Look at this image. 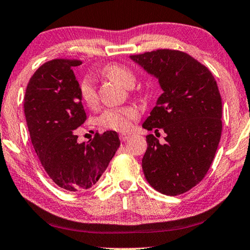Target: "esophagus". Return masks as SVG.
Returning a JSON list of instances; mask_svg holds the SVG:
<instances>
[{"instance_id": "34e87169", "label": "esophagus", "mask_w": 250, "mask_h": 250, "mask_svg": "<svg viewBox=\"0 0 250 250\" xmlns=\"http://www.w3.org/2000/svg\"><path fill=\"white\" fill-rule=\"evenodd\" d=\"M120 140L121 141H126L129 139V135H126V133H120Z\"/></svg>"}]
</instances>
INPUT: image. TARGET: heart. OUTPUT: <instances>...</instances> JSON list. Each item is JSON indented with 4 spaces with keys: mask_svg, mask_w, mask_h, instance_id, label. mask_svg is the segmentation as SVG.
Returning a JSON list of instances; mask_svg holds the SVG:
<instances>
[{
    "mask_svg": "<svg viewBox=\"0 0 250 250\" xmlns=\"http://www.w3.org/2000/svg\"><path fill=\"white\" fill-rule=\"evenodd\" d=\"M103 72L111 80L117 82L122 86L130 87L135 83L136 77L133 73L125 66L120 64H110L104 67ZM80 93L83 102L87 106H94L98 102V93L94 80L91 76H85L80 84ZM138 117V110L133 106L117 107V109L105 110L100 115L99 124L106 129L126 131L130 129L132 121Z\"/></svg>",
    "mask_w": 250,
    "mask_h": 250,
    "instance_id": "obj_1",
    "label": "heart"
}]
</instances>
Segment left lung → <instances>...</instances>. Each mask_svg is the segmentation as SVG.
Listing matches in <instances>:
<instances>
[{
	"mask_svg": "<svg viewBox=\"0 0 250 250\" xmlns=\"http://www.w3.org/2000/svg\"><path fill=\"white\" fill-rule=\"evenodd\" d=\"M163 89L143 124L163 129L165 143L146 136L143 170L149 184L166 195H178L199 184L213 161L222 131V102L212 73L180 50L158 49L130 56Z\"/></svg>",
	"mask_w": 250,
	"mask_h": 250,
	"instance_id": "8db88e82",
	"label": "left lung"
}]
</instances>
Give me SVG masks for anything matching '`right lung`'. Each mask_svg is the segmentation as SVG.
Segmentation results:
<instances>
[{"instance_id": "obj_1", "label": "right lung", "mask_w": 250, "mask_h": 250, "mask_svg": "<svg viewBox=\"0 0 250 250\" xmlns=\"http://www.w3.org/2000/svg\"><path fill=\"white\" fill-rule=\"evenodd\" d=\"M77 59H53L30 78L24 115L33 148L42 167L59 188L70 192L92 188L120 146L115 131L96 133L77 143L75 130L86 120L80 84L73 68Z\"/></svg>"}]
</instances>
